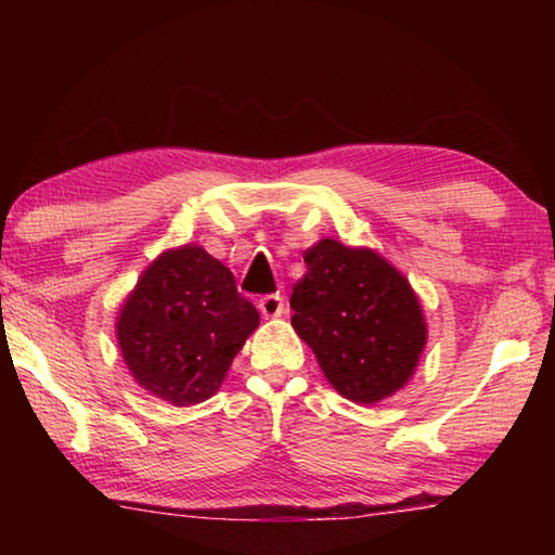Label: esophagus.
<instances>
[{"label": "esophagus", "instance_id": "obj_1", "mask_svg": "<svg viewBox=\"0 0 555 555\" xmlns=\"http://www.w3.org/2000/svg\"><path fill=\"white\" fill-rule=\"evenodd\" d=\"M259 311L264 318H281L286 313V304H284V296L279 294H267L264 298L259 300Z\"/></svg>", "mask_w": 555, "mask_h": 555}]
</instances>
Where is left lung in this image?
<instances>
[{"instance_id": "left-lung-1", "label": "left lung", "mask_w": 555, "mask_h": 555, "mask_svg": "<svg viewBox=\"0 0 555 555\" xmlns=\"http://www.w3.org/2000/svg\"><path fill=\"white\" fill-rule=\"evenodd\" d=\"M291 308L327 382L357 403L391 397L416 370L426 323L409 281L372 249L323 240L306 251Z\"/></svg>"}]
</instances>
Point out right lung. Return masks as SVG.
I'll list each match as a JSON object with an SVG mask.
<instances>
[{"label": "right lung", "instance_id": "add662e5", "mask_svg": "<svg viewBox=\"0 0 555 555\" xmlns=\"http://www.w3.org/2000/svg\"><path fill=\"white\" fill-rule=\"evenodd\" d=\"M259 325L232 271L201 247L164 251L131 291L117 340L134 379L173 406L210 399Z\"/></svg>", "mask_w": 555, "mask_h": 555}]
</instances>
